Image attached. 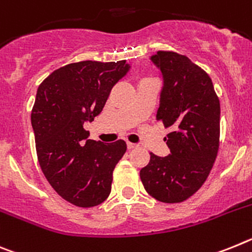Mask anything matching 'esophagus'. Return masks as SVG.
<instances>
[{"mask_svg":"<svg viewBox=\"0 0 252 252\" xmlns=\"http://www.w3.org/2000/svg\"><path fill=\"white\" fill-rule=\"evenodd\" d=\"M126 147H128V150H133V148H137V144L132 143V142H128V143H126Z\"/></svg>","mask_w":252,"mask_h":252,"instance_id":"1","label":"esophagus"}]
</instances>
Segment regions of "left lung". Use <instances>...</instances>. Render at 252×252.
<instances>
[{
  "label": "left lung",
  "mask_w": 252,
  "mask_h": 252,
  "mask_svg": "<svg viewBox=\"0 0 252 252\" xmlns=\"http://www.w3.org/2000/svg\"><path fill=\"white\" fill-rule=\"evenodd\" d=\"M151 61L163 78L156 119L171 128L170 155L141 170L146 191L162 203H181L195 194L211 172L220 148V105L211 77L185 56L159 50Z\"/></svg>",
  "instance_id": "8db88e82"
}]
</instances>
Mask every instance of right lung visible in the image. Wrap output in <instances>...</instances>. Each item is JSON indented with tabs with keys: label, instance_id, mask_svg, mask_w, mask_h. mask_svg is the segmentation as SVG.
Segmentation results:
<instances>
[{
	"label": "right lung",
	"instance_id": "1",
	"mask_svg": "<svg viewBox=\"0 0 252 252\" xmlns=\"http://www.w3.org/2000/svg\"><path fill=\"white\" fill-rule=\"evenodd\" d=\"M129 68L126 61L69 63L38 87L32 126L39 165L52 188L73 205L95 207L110 194L113 171L126 143L89 139L84 123L101 113Z\"/></svg>",
	"mask_w": 252,
	"mask_h": 252
}]
</instances>
